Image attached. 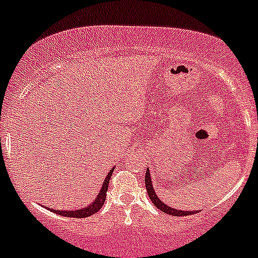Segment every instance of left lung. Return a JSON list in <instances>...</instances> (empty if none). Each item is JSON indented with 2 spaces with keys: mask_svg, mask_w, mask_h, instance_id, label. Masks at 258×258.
Returning <instances> with one entry per match:
<instances>
[{
  "mask_svg": "<svg viewBox=\"0 0 258 258\" xmlns=\"http://www.w3.org/2000/svg\"><path fill=\"white\" fill-rule=\"evenodd\" d=\"M146 188H147V192H148L149 198H151L152 202L154 203L155 207L160 209V211L164 212V213L170 214V216H175V217H183V216H189V214L197 213V211H180V209L171 208L169 207L168 205H165V203H164L163 201L157 196V192H155L154 187H153L151 172H149L148 169H147L146 171Z\"/></svg>",
  "mask_w": 258,
  "mask_h": 258,
  "instance_id": "8db88e82",
  "label": "left lung"
}]
</instances>
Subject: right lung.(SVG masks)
<instances>
[{
    "label": "right lung",
    "mask_w": 258,
    "mask_h": 258,
    "mask_svg": "<svg viewBox=\"0 0 258 258\" xmlns=\"http://www.w3.org/2000/svg\"><path fill=\"white\" fill-rule=\"evenodd\" d=\"M112 172H114V168L109 171V174L106 175L105 180H104L103 186H101L100 191L98 192L97 197L95 200L93 201L92 203L86 206L84 208H79V209H72V211H57V209H52L49 208L50 211H52L53 213L58 214V216H63V217H70V218H87L92 214L97 213L98 211H100V208L103 207L104 202H105V198H106V191H107V186H109V181L110 177H111Z\"/></svg>",
    "instance_id": "obj_1"
}]
</instances>
